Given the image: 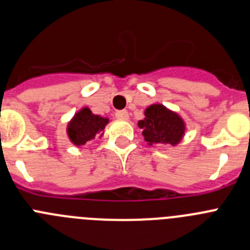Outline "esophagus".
<instances>
[{"label": "esophagus", "instance_id": "obj_1", "mask_svg": "<svg viewBox=\"0 0 250 250\" xmlns=\"http://www.w3.org/2000/svg\"><path fill=\"white\" fill-rule=\"evenodd\" d=\"M114 116H116V118H118V120H123V121L128 120V117H129V114H128V111H125V109L116 111Z\"/></svg>", "mask_w": 250, "mask_h": 250}]
</instances>
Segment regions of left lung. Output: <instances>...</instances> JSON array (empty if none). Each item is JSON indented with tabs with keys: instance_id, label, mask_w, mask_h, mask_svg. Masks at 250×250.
I'll use <instances>...</instances> for the list:
<instances>
[{
	"instance_id": "obj_1",
	"label": "left lung",
	"mask_w": 250,
	"mask_h": 250,
	"mask_svg": "<svg viewBox=\"0 0 250 250\" xmlns=\"http://www.w3.org/2000/svg\"><path fill=\"white\" fill-rule=\"evenodd\" d=\"M146 118L139 121V128L143 129L144 139L149 146L157 143L175 146L185 133L184 121L178 114L165 108L163 104H151L144 112Z\"/></svg>"
}]
</instances>
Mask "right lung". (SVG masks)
<instances>
[{"label": "right lung", "mask_w": 250, "mask_h": 250, "mask_svg": "<svg viewBox=\"0 0 250 250\" xmlns=\"http://www.w3.org/2000/svg\"><path fill=\"white\" fill-rule=\"evenodd\" d=\"M107 123V118L92 114L88 108H83L70 121L67 125V136L75 146H83L95 139V137H99L100 134L102 136L104 133L101 132H104Z\"/></svg>", "instance_id": "right-lung-1"}]
</instances>
